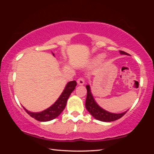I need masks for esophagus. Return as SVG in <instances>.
Returning <instances> with one entry per match:
<instances>
[{"mask_svg": "<svg viewBox=\"0 0 154 154\" xmlns=\"http://www.w3.org/2000/svg\"><path fill=\"white\" fill-rule=\"evenodd\" d=\"M77 83H78V85H82L85 83V81H84V79H83V78H80V79L77 80Z\"/></svg>", "mask_w": 154, "mask_h": 154, "instance_id": "34e87169", "label": "esophagus"}]
</instances>
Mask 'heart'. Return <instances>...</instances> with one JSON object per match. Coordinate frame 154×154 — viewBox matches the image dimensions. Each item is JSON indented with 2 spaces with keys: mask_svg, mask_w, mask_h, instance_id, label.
<instances>
[{
  "mask_svg": "<svg viewBox=\"0 0 154 154\" xmlns=\"http://www.w3.org/2000/svg\"><path fill=\"white\" fill-rule=\"evenodd\" d=\"M104 60V54H99L95 57L94 58V63H100V62H102L103 60Z\"/></svg>",
  "mask_w": 154,
  "mask_h": 154,
  "instance_id": "heart-1",
  "label": "heart"
}]
</instances>
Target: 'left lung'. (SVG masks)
<instances>
[{
  "label": "left lung",
  "instance_id": "obj_1",
  "mask_svg": "<svg viewBox=\"0 0 154 154\" xmlns=\"http://www.w3.org/2000/svg\"><path fill=\"white\" fill-rule=\"evenodd\" d=\"M119 52L121 54H125V55L128 54L125 52L121 51V50H120ZM86 88H87V97H86L85 100V107L90 114L97 120L103 122L114 121L121 119L128 111H126L123 113H115L106 111L105 109H102V107L99 106L97 103L96 102V101L94 100V97L92 94L91 90H90V86L89 85H86Z\"/></svg>",
  "mask_w": 154,
  "mask_h": 154
}]
</instances>
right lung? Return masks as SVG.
Instances as JSON below:
<instances>
[{
  "label": "right lung",
  "mask_w": 154,
  "mask_h": 154,
  "mask_svg": "<svg viewBox=\"0 0 154 154\" xmlns=\"http://www.w3.org/2000/svg\"><path fill=\"white\" fill-rule=\"evenodd\" d=\"M52 54L54 55L53 52H52ZM76 85L77 83L75 81H70L67 83L62 94L59 97L56 102L52 106H50L49 108L46 109L45 110L43 111H41V112H31V111H29L25 109L24 106H23V108L24 109L26 112L30 116L37 120V121L41 122L52 121V120L56 119L57 117L59 116L60 113L64 111V108L66 107L67 100H68L71 92L74 90Z\"/></svg>",
  "instance_id": "obj_1"
}]
</instances>
